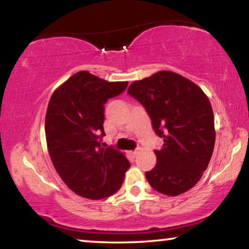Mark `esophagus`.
I'll use <instances>...</instances> for the list:
<instances>
[{
    "mask_svg": "<svg viewBox=\"0 0 249 249\" xmlns=\"http://www.w3.org/2000/svg\"><path fill=\"white\" fill-rule=\"evenodd\" d=\"M137 153H138V151H137V149H136V151H131L130 153H129V154H130V156H131V158H136V155H137Z\"/></svg>",
    "mask_w": 249,
    "mask_h": 249,
    "instance_id": "esophagus-1",
    "label": "esophagus"
}]
</instances>
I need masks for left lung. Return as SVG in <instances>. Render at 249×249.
<instances>
[{
	"label": "left lung",
	"mask_w": 249,
	"mask_h": 249,
	"mask_svg": "<svg viewBox=\"0 0 249 249\" xmlns=\"http://www.w3.org/2000/svg\"><path fill=\"white\" fill-rule=\"evenodd\" d=\"M127 93L145 107L152 127L163 138L156 164L146 179L156 192L177 196L198 182L215 142L214 115L200 88L172 71H159L132 83Z\"/></svg>",
	"instance_id": "obj_1"
}]
</instances>
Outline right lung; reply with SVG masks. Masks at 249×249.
<instances>
[{
  "label": "right lung",
  "instance_id": "obj_1",
  "mask_svg": "<svg viewBox=\"0 0 249 249\" xmlns=\"http://www.w3.org/2000/svg\"><path fill=\"white\" fill-rule=\"evenodd\" d=\"M128 81L108 83L79 71L54 91L45 134L54 168L77 195L102 199L117 193L130 166L112 146L103 147L104 104L125 90Z\"/></svg>",
  "mask_w": 249,
  "mask_h": 249
}]
</instances>
